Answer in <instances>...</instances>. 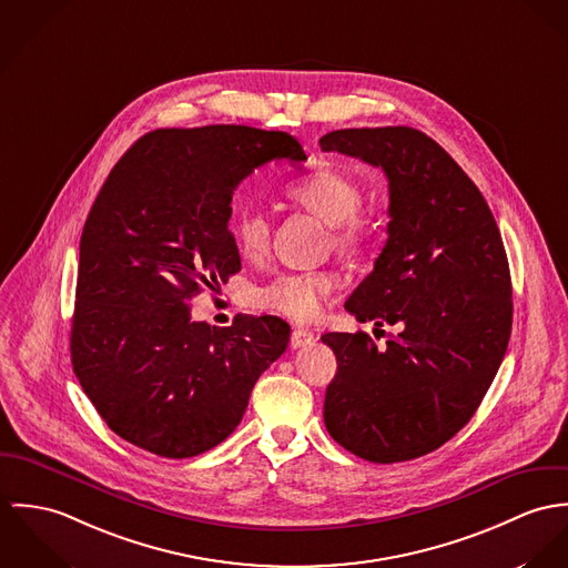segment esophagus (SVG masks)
Listing matches in <instances>:
<instances>
[{"instance_id":"esophagus-1","label":"esophagus","mask_w":568,"mask_h":568,"mask_svg":"<svg viewBox=\"0 0 568 568\" xmlns=\"http://www.w3.org/2000/svg\"><path fill=\"white\" fill-rule=\"evenodd\" d=\"M315 335L312 331H305V328H294L292 331V337H290V344L292 348H305L310 344H314Z\"/></svg>"}]
</instances>
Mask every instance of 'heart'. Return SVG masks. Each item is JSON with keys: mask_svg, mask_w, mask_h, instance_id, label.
Segmentation results:
<instances>
[{"mask_svg": "<svg viewBox=\"0 0 568 568\" xmlns=\"http://www.w3.org/2000/svg\"><path fill=\"white\" fill-rule=\"evenodd\" d=\"M287 195L324 224L333 226V246L344 254L362 253L375 240V222L362 213V187L344 172L315 170L287 187ZM240 253L258 258L270 244V222L256 209H242L231 220ZM339 281L331 272H281L253 292L256 307L310 324L324 303L337 292Z\"/></svg>", "mask_w": 568, "mask_h": 568, "instance_id": "b5f03b06", "label": "heart"}]
</instances>
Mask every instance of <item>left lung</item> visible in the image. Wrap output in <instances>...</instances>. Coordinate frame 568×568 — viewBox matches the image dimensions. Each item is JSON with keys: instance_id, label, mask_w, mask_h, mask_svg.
I'll list each match as a JSON object with an SVG mask.
<instances>
[{"instance_id": "1", "label": "left lung", "mask_w": 568, "mask_h": 568, "mask_svg": "<svg viewBox=\"0 0 568 568\" xmlns=\"http://www.w3.org/2000/svg\"><path fill=\"white\" fill-rule=\"evenodd\" d=\"M381 168L389 185L387 242L346 301L359 322L396 324L383 348L364 331L326 333L337 373L324 425L377 464L427 455L477 412L511 333L504 240L481 191L425 132L344 128L320 139Z\"/></svg>"}]
</instances>
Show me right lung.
I'll use <instances>...</instances> for the list:
<instances>
[{
	"label": "right lung",
	"instance_id": "add662e5",
	"mask_svg": "<svg viewBox=\"0 0 568 568\" xmlns=\"http://www.w3.org/2000/svg\"><path fill=\"white\" fill-rule=\"evenodd\" d=\"M307 161L298 139L251 126L161 128L111 170L80 237L71 364L104 423L183 459L226 440L256 378L290 342L276 315L191 320V298L242 270L229 231L254 168Z\"/></svg>",
	"mask_w": 568,
	"mask_h": 568
}]
</instances>
